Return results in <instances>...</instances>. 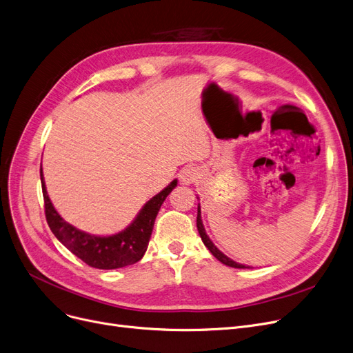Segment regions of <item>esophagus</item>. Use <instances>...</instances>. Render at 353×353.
<instances>
[{
    "label": "esophagus",
    "instance_id": "obj_1",
    "mask_svg": "<svg viewBox=\"0 0 353 353\" xmlns=\"http://www.w3.org/2000/svg\"><path fill=\"white\" fill-rule=\"evenodd\" d=\"M196 180V170L193 168H185V170H181L180 173V181L183 185H190Z\"/></svg>",
    "mask_w": 353,
    "mask_h": 353
}]
</instances>
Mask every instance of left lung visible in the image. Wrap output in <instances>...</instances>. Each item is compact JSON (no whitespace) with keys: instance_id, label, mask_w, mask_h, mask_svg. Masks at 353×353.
Segmentation results:
<instances>
[{"instance_id":"left-lung-1","label":"left lung","mask_w":353,"mask_h":353,"mask_svg":"<svg viewBox=\"0 0 353 353\" xmlns=\"http://www.w3.org/2000/svg\"><path fill=\"white\" fill-rule=\"evenodd\" d=\"M196 225H197L199 235H201V238H202V241H203V243H205V247L212 252V255H213L214 258L219 259V261H221L222 264H225V265H228V267H232V268H248V267H245V265H242V264H238V263L232 261L231 258H228L225 254H222L216 247H214L213 242H212V241L209 239V236L206 235V231H205V228H203L202 218H201V206H197V219H196Z\"/></svg>"}]
</instances>
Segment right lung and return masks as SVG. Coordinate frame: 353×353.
<instances>
[{
	"label": "right lung",
	"instance_id": "obj_1",
	"mask_svg": "<svg viewBox=\"0 0 353 353\" xmlns=\"http://www.w3.org/2000/svg\"><path fill=\"white\" fill-rule=\"evenodd\" d=\"M40 179L46 221H48L52 232L85 264L99 270L122 268L140 261L147 251L157 213L168 193L177 186V180H173L159 194L151 197L140 213L137 214L134 222L122 232L112 236H95L79 231V229H76L62 219V216L53 208L48 190H46L41 168Z\"/></svg>",
	"mask_w": 353,
	"mask_h": 353
}]
</instances>
